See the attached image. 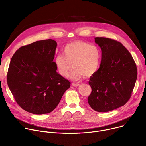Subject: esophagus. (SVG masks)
Wrapping results in <instances>:
<instances>
[{
    "label": "esophagus",
    "instance_id": "34e87169",
    "mask_svg": "<svg viewBox=\"0 0 146 146\" xmlns=\"http://www.w3.org/2000/svg\"><path fill=\"white\" fill-rule=\"evenodd\" d=\"M72 86L73 87H78L80 86V84L79 83H76V82H73L72 83Z\"/></svg>",
    "mask_w": 146,
    "mask_h": 146
}]
</instances>
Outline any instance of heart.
Returning a JSON list of instances; mask_svg holds the SVG:
<instances>
[{"label":"heart","instance_id":"b5f03b06","mask_svg":"<svg viewBox=\"0 0 146 146\" xmlns=\"http://www.w3.org/2000/svg\"><path fill=\"white\" fill-rule=\"evenodd\" d=\"M101 60V52L98 47L81 41L67 44L63 50V54L54 58V64L62 76L66 77L71 69L70 78L78 80L84 76L90 77L98 70Z\"/></svg>","mask_w":146,"mask_h":146}]
</instances>
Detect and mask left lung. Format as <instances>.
<instances>
[{"label":"left lung","mask_w":146,"mask_h":146,"mask_svg":"<svg viewBox=\"0 0 146 146\" xmlns=\"http://www.w3.org/2000/svg\"><path fill=\"white\" fill-rule=\"evenodd\" d=\"M100 47V65L90 77L92 92L88 98L91 108L108 112L123 106L130 99L137 76L135 62L121 43L106 37H95Z\"/></svg>","instance_id":"1"}]
</instances>
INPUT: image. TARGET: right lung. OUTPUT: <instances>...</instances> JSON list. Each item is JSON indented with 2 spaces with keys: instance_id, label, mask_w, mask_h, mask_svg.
Listing matches in <instances>:
<instances>
[{
  "instance_id": "add662e5",
  "label": "right lung",
  "mask_w": 146,
  "mask_h": 146,
  "mask_svg": "<svg viewBox=\"0 0 146 146\" xmlns=\"http://www.w3.org/2000/svg\"><path fill=\"white\" fill-rule=\"evenodd\" d=\"M56 46L52 39L37 41L20 47L11 58L7 84L18 105L29 113L51 112L70 86L56 72Z\"/></svg>"
}]
</instances>
